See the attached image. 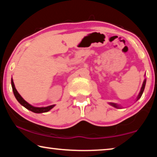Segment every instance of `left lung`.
<instances>
[{
    "mask_svg": "<svg viewBox=\"0 0 157 157\" xmlns=\"http://www.w3.org/2000/svg\"><path fill=\"white\" fill-rule=\"evenodd\" d=\"M144 76H145V75H144ZM145 85H146V78L144 79V82H143V83H142L141 90H140V92L138 94V96H137V99H135V101H137V100H138L139 99H140V97H142V94H143V92H144V87H145ZM109 104H110V105H111V106H113L114 108H116V109H121V108H122V106H121V105H118V104H116V103L110 102V103H109Z\"/></svg>",
    "mask_w": 157,
    "mask_h": 157,
    "instance_id": "obj_1",
    "label": "left lung"
}]
</instances>
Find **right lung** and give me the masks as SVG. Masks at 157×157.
Segmentation results:
<instances>
[{
	"instance_id": "add662e5",
	"label": "right lung",
	"mask_w": 157,
	"mask_h": 157,
	"mask_svg": "<svg viewBox=\"0 0 157 157\" xmlns=\"http://www.w3.org/2000/svg\"><path fill=\"white\" fill-rule=\"evenodd\" d=\"M11 85H12V88H13V94L15 95V97L16 98V99L17 100V101L20 103V104L23 106L24 107H25L27 109L29 110L34 113H45V112H48L50 111L51 109H52L53 107H54L56 105H51V106H46V107H36L34 106L31 105L29 103L27 102L25 100L23 99V98L21 97V95L20 94L18 93V92L16 90L15 86V84H14L13 79V78H11Z\"/></svg>"
}]
</instances>
